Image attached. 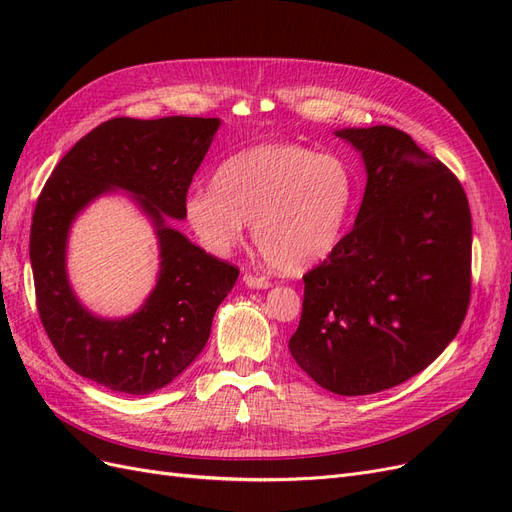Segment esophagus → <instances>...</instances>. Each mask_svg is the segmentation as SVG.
<instances>
[{"label": "esophagus", "mask_w": 512, "mask_h": 512, "mask_svg": "<svg viewBox=\"0 0 512 512\" xmlns=\"http://www.w3.org/2000/svg\"><path fill=\"white\" fill-rule=\"evenodd\" d=\"M243 284L247 288H254V290H267L271 286V282L267 280V277H258V275H252V273H245L243 275Z\"/></svg>", "instance_id": "1"}]
</instances>
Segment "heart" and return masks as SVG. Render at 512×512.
Returning a JSON list of instances; mask_svg holds the SVG:
<instances>
[{
	"label": "heart",
	"mask_w": 512,
	"mask_h": 512,
	"mask_svg": "<svg viewBox=\"0 0 512 512\" xmlns=\"http://www.w3.org/2000/svg\"><path fill=\"white\" fill-rule=\"evenodd\" d=\"M356 205V177L337 156L290 141L260 143L226 158L213 183L185 196V222L211 254L235 247L245 224L273 271L301 273L344 239Z\"/></svg>",
	"instance_id": "b5f03b06"
}]
</instances>
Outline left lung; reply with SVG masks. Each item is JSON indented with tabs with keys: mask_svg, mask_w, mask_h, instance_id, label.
<instances>
[{
	"mask_svg": "<svg viewBox=\"0 0 512 512\" xmlns=\"http://www.w3.org/2000/svg\"><path fill=\"white\" fill-rule=\"evenodd\" d=\"M365 166L354 228L303 275L292 359L322 389L371 395L453 342L470 303L472 215L461 183L389 126L335 130Z\"/></svg>",
	"mask_w": 512,
	"mask_h": 512,
	"instance_id": "left-lung-1",
	"label": "left lung"
}]
</instances>
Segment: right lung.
I'll use <instances>...</instances> for the list:
<instances>
[{"instance_id": "right-lung-1", "label": "right lung", "mask_w": 512, "mask_h": 512, "mask_svg": "<svg viewBox=\"0 0 512 512\" xmlns=\"http://www.w3.org/2000/svg\"><path fill=\"white\" fill-rule=\"evenodd\" d=\"M220 119L117 117L76 143L36 203L29 260L44 331L76 374L106 389L149 395L173 382L203 352L215 309L239 269L200 250L173 228L207 156ZM123 191L159 239L157 286L136 313L98 317L78 301L67 277V239L75 218L100 195Z\"/></svg>"}]
</instances>
